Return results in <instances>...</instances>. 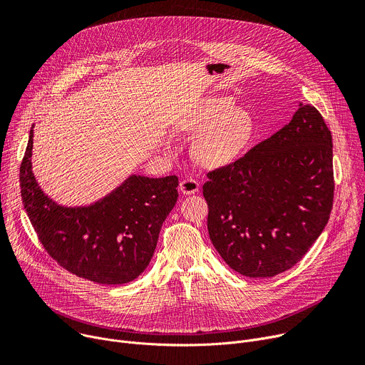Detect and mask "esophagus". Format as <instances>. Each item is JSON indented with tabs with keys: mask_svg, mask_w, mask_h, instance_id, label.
<instances>
[{
	"mask_svg": "<svg viewBox=\"0 0 365 365\" xmlns=\"http://www.w3.org/2000/svg\"><path fill=\"white\" fill-rule=\"evenodd\" d=\"M200 189V182L193 178H185L179 183V190L183 193V195H192V193L198 192Z\"/></svg>",
	"mask_w": 365,
	"mask_h": 365,
	"instance_id": "1",
	"label": "esophagus"
}]
</instances>
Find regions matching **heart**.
I'll return each instance as SVG.
<instances>
[{"instance_id": "heart-1", "label": "heart", "mask_w": 365, "mask_h": 365, "mask_svg": "<svg viewBox=\"0 0 365 365\" xmlns=\"http://www.w3.org/2000/svg\"><path fill=\"white\" fill-rule=\"evenodd\" d=\"M185 129L201 135L193 145L195 158L207 167H222L250 147L255 135V121L248 111L237 110L232 100L214 96L186 120Z\"/></svg>"}]
</instances>
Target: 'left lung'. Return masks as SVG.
Segmentation results:
<instances>
[{
    "label": "left lung",
    "mask_w": 365,
    "mask_h": 365,
    "mask_svg": "<svg viewBox=\"0 0 365 365\" xmlns=\"http://www.w3.org/2000/svg\"><path fill=\"white\" fill-rule=\"evenodd\" d=\"M207 178V226L217 252L239 274L277 276L309 251L329 222L331 133L317 108L299 104L290 123Z\"/></svg>",
    "instance_id": "1"
}]
</instances>
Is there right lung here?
<instances>
[{
  "label": "right lung",
  "mask_w": 365,
  "mask_h": 365,
  "mask_svg": "<svg viewBox=\"0 0 365 365\" xmlns=\"http://www.w3.org/2000/svg\"><path fill=\"white\" fill-rule=\"evenodd\" d=\"M34 129L20 164L21 201L38 239L63 269L101 284H123L147 269L178 201V176H130L89 207L57 205L32 173Z\"/></svg>",
  "instance_id": "1"
}]
</instances>
